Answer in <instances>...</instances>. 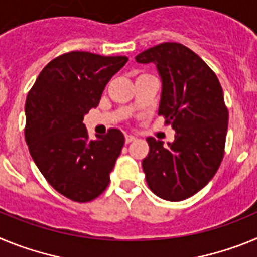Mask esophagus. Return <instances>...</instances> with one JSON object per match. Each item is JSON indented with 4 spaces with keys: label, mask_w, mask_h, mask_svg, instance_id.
I'll use <instances>...</instances> for the list:
<instances>
[{
    "label": "esophagus",
    "mask_w": 257,
    "mask_h": 257,
    "mask_svg": "<svg viewBox=\"0 0 257 257\" xmlns=\"http://www.w3.org/2000/svg\"><path fill=\"white\" fill-rule=\"evenodd\" d=\"M124 140H126V143L128 144V143L134 142V140H136V138L134 135H126L124 136Z\"/></svg>",
    "instance_id": "1"
}]
</instances>
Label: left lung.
<instances>
[{
  "mask_svg": "<svg viewBox=\"0 0 257 257\" xmlns=\"http://www.w3.org/2000/svg\"><path fill=\"white\" fill-rule=\"evenodd\" d=\"M138 63L156 65L162 82L158 114L175 130V140L147 138L143 171L152 192L166 201L194 196L216 174L224 157L228 109L216 74L196 52L165 42L140 52Z\"/></svg>",
  "mask_w": 257,
  "mask_h": 257,
  "instance_id": "obj_1",
  "label": "left lung"
}]
</instances>
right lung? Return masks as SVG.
<instances>
[{"instance_id":"right-lung-1","label":"right lung","mask_w":257,"mask_h":257,"mask_svg":"<svg viewBox=\"0 0 257 257\" xmlns=\"http://www.w3.org/2000/svg\"><path fill=\"white\" fill-rule=\"evenodd\" d=\"M126 56L72 51L42 69L26 101V142L36 166L56 192L88 202L108 187L124 136L110 128L88 140L83 117L96 108Z\"/></svg>"}]
</instances>
